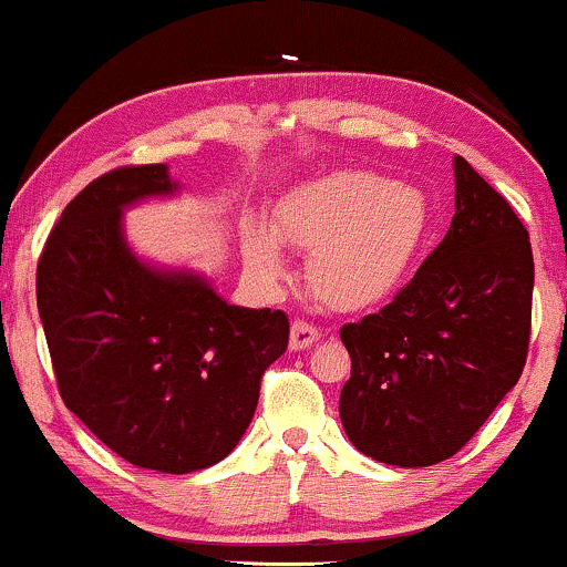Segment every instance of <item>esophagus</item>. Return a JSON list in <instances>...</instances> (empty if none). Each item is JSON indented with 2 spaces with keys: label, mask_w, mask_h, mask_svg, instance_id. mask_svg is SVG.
Segmentation results:
<instances>
[{
  "label": "esophagus",
  "mask_w": 567,
  "mask_h": 567,
  "mask_svg": "<svg viewBox=\"0 0 567 567\" xmlns=\"http://www.w3.org/2000/svg\"><path fill=\"white\" fill-rule=\"evenodd\" d=\"M318 339H320V331L316 326L305 323V320H295V323H291L289 349H295V352H302V349L312 347Z\"/></svg>",
  "instance_id": "esophagus-1"
}]
</instances>
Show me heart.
<instances>
[{
    "mask_svg": "<svg viewBox=\"0 0 567 567\" xmlns=\"http://www.w3.org/2000/svg\"><path fill=\"white\" fill-rule=\"evenodd\" d=\"M431 226V202L421 186L368 171L305 181L272 209V233L310 251V289L341 312L386 302L421 260ZM275 237L260 223L241 230L244 260L270 281L284 276V251Z\"/></svg>",
    "mask_w": 567,
    "mask_h": 567,
    "instance_id": "heart-1",
    "label": "heart"
}]
</instances>
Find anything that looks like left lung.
Masks as SVG:
<instances>
[{"label": "left lung", "instance_id": "1", "mask_svg": "<svg viewBox=\"0 0 567 567\" xmlns=\"http://www.w3.org/2000/svg\"><path fill=\"white\" fill-rule=\"evenodd\" d=\"M454 218L394 302L341 328L352 375L349 442L386 465L429 467L471 442L526 365L534 295L528 230L454 155Z\"/></svg>", "mask_w": 567, "mask_h": 567}]
</instances>
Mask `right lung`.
<instances>
[{
  "instance_id": "1",
  "label": "right lung",
  "mask_w": 567,
  "mask_h": 567,
  "mask_svg": "<svg viewBox=\"0 0 567 567\" xmlns=\"http://www.w3.org/2000/svg\"><path fill=\"white\" fill-rule=\"evenodd\" d=\"M181 192L165 163L91 181L62 209L37 270L62 402L131 465L173 476L234 452L265 368L289 344L281 310L230 305L202 272L131 247L125 209Z\"/></svg>"
}]
</instances>
